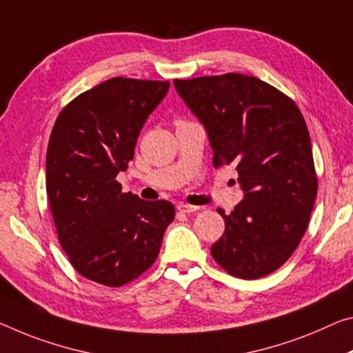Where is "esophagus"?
Instances as JSON below:
<instances>
[{
	"label": "esophagus",
	"mask_w": 353,
	"mask_h": 353,
	"mask_svg": "<svg viewBox=\"0 0 353 353\" xmlns=\"http://www.w3.org/2000/svg\"><path fill=\"white\" fill-rule=\"evenodd\" d=\"M198 209H199V207L190 205V204H185V203H179L177 204V210L182 212V214H193V212H196Z\"/></svg>",
	"instance_id": "obj_1"
}]
</instances>
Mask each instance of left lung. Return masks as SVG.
Returning a JSON list of instances; mask_svg holds the SVG:
<instances>
[{
    "label": "left lung",
    "mask_w": 353,
    "mask_h": 353,
    "mask_svg": "<svg viewBox=\"0 0 353 353\" xmlns=\"http://www.w3.org/2000/svg\"><path fill=\"white\" fill-rule=\"evenodd\" d=\"M214 150V166L234 165L243 199L212 245L228 273L256 279L297 250L317 196L310 132L299 106L256 77L226 74L174 80Z\"/></svg>",
    "instance_id": "obj_1"
}]
</instances>
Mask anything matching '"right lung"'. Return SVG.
<instances>
[{
	"label": "right lung",
	"instance_id": "add662e5",
	"mask_svg": "<svg viewBox=\"0 0 353 353\" xmlns=\"http://www.w3.org/2000/svg\"><path fill=\"white\" fill-rule=\"evenodd\" d=\"M168 89L170 81L111 78L72 100L50 135L47 196L59 243L80 275L103 286L146 272L174 220L171 203L122 193L116 181Z\"/></svg>",
	"mask_w": 353,
	"mask_h": 353
}]
</instances>
